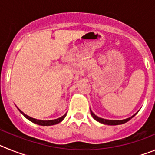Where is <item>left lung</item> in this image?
<instances>
[{
    "instance_id": "8db88e82",
    "label": "left lung",
    "mask_w": 155,
    "mask_h": 155,
    "mask_svg": "<svg viewBox=\"0 0 155 155\" xmlns=\"http://www.w3.org/2000/svg\"><path fill=\"white\" fill-rule=\"evenodd\" d=\"M90 111H91V116H92L93 118H94V120H96V121L99 122V123H101V124H105V125H111V126L120 125V124H125V123L128 122L130 120H131V119H132L133 117H134V116L137 114V113H136V114H134V116H131V117H130V118L125 119V120H105V119L100 118V117L97 116L95 114H94V113H93V112L91 110V109H90Z\"/></svg>"
}]
</instances>
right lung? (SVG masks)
Instances as JSON below:
<instances>
[{
  "label": "right lung",
  "mask_w": 155,
  "mask_h": 155,
  "mask_svg": "<svg viewBox=\"0 0 155 155\" xmlns=\"http://www.w3.org/2000/svg\"><path fill=\"white\" fill-rule=\"evenodd\" d=\"M18 110L20 111V113L23 115V116L25 117L26 119H28L29 121L32 122L34 124H38V125H40V126H52V125H55V124H59V123H61L64 118H65V116L67 114H64V116L60 117L58 119H56V120H36V119H34V118H31L30 116H27L26 114H25L23 112H21L20 109H18Z\"/></svg>",
  "instance_id": "1"
}]
</instances>
